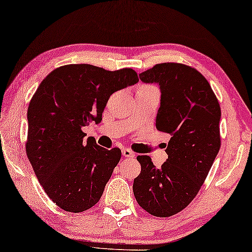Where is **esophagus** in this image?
<instances>
[{"mask_svg":"<svg viewBox=\"0 0 252 252\" xmlns=\"http://www.w3.org/2000/svg\"><path fill=\"white\" fill-rule=\"evenodd\" d=\"M122 153H123V156H125V158H135V154L133 153V152H131L130 150H127V148H124V150L122 151Z\"/></svg>","mask_w":252,"mask_h":252,"instance_id":"obj_1","label":"esophagus"}]
</instances>
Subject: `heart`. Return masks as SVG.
<instances>
[{"label": "heart", "instance_id": "obj_1", "mask_svg": "<svg viewBox=\"0 0 252 252\" xmlns=\"http://www.w3.org/2000/svg\"><path fill=\"white\" fill-rule=\"evenodd\" d=\"M147 88H153V87H144L143 89H147Z\"/></svg>", "mask_w": 252, "mask_h": 252}]
</instances>
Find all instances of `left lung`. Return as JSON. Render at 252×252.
Segmentation results:
<instances>
[{
    "label": "left lung",
    "mask_w": 252,
    "mask_h": 252,
    "mask_svg": "<svg viewBox=\"0 0 252 252\" xmlns=\"http://www.w3.org/2000/svg\"><path fill=\"white\" fill-rule=\"evenodd\" d=\"M138 76L145 84L158 85L156 128L171 139L159 168L150 156H137L142 171L133 191L144 210L166 218L188 207L207 179L221 145V109L208 80L189 65L159 63Z\"/></svg>",
    "instance_id": "8db88e82"
}]
</instances>
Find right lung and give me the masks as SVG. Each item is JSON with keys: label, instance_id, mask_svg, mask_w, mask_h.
Wrapping results in <instances>:
<instances>
[{"label": "right lung", "instance_id": "obj_1", "mask_svg": "<svg viewBox=\"0 0 252 252\" xmlns=\"http://www.w3.org/2000/svg\"><path fill=\"white\" fill-rule=\"evenodd\" d=\"M137 82L129 68L68 64L49 73L33 94L27 155L44 192L64 211H86L101 197L122 152L97 145L82 128L101 122L110 94Z\"/></svg>", "mask_w": 252, "mask_h": 252}]
</instances>
